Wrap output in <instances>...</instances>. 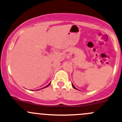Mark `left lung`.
Instances as JSON below:
<instances>
[{
  "mask_svg": "<svg viewBox=\"0 0 122 122\" xmlns=\"http://www.w3.org/2000/svg\"><path fill=\"white\" fill-rule=\"evenodd\" d=\"M72 86H73V88H74V89H76V88L75 87V86H73V84H72Z\"/></svg>",
  "mask_w": 122,
  "mask_h": 122,
  "instance_id": "1",
  "label": "left lung"
}]
</instances>
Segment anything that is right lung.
I'll list each match as a JSON object with an SVG mask.
<instances>
[{"mask_svg":"<svg viewBox=\"0 0 122 122\" xmlns=\"http://www.w3.org/2000/svg\"><path fill=\"white\" fill-rule=\"evenodd\" d=\"M50 85V83H49V85H47L46 87H44V88H45V87H48V86H49V85Z\"/></svg>","mask_w":122,"mask_h":122,"instance_id":"add662e5","label":"right lung"}]
</instances>
